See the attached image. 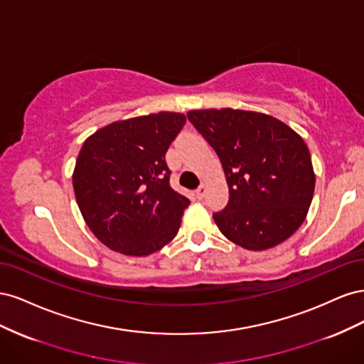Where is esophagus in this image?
<instances>
[{
    "mask_svg": "<svg viewBox=\"0 0 364 364\" xmlns=\"http://www.w3.org/2000/svg\"><path fill=\"white\" fill-rule=\"evenodd\" d=\"M205 193H206V183H200L199 188L196 190V196L199 197V199H203V197H205Z\"/></svg>",
    "mask_w": 364,
    "mask_h": 364,
    "instance_id": "esophagus-1",
    "label": "esophagus"
}]
</instances>
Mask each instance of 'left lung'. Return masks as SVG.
Masks as SVG:
<instances>
[{
  "instance_id": "obj_1",
  "label": "left lung",
  "mask_w": 364,
  "mask_h": 364,
  "mask_svg": "<svg viewBox=\"0 0 364 364\" xmlns=\"http://www.w3.org/2000/svg\"><path fill=\"white\" fill-rule=\"evenodd\" d=\"M186 115L225 170L229 203L213 215L220 232L247 250H266L291 237L308 214L316 183L302 136L261 112L223 107Z\"/></svg>"
}]
</instances>
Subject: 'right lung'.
Listing matches in <instances>:
<instances>
[{
  "label": "right lung",
  "instance_id": "add662e5",
  "mask_svg": "<svg viewBox=\"0 0 364 364\" xmlns=\"http://www.w3.org/2000/svg\"><path fill=\"white\" fill-rule=\"evenodd\" d=\"M185 121L183 114L167 111L119 119L83 142L74 194L86 225L106 247L146 257L178 234L190 200L170 186L165 153Z\"/></svg>",
  "mask_w": 364,
  "mask_h": 364
}]
</instances>
